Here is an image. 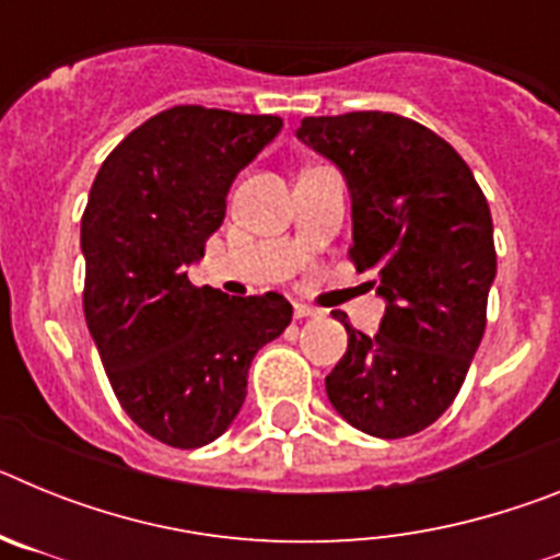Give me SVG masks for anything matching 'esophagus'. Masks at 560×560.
<instances>
[{
    "mask_svg": "<svg viewBox=\"0 0 560 560\" xmlns=\"http://www.w3.org/2000/svg\"><path fill=\"white\" fill-rule=\"evenodd\" d=\"M294 316L296 319H314V316H319V311L305 303H294Z\"/></svg>",
    "mask_w": 560,
    "mask_h": 560,
    "instance_id": "esophagus-1",
    "label": "esophagus"
}]
</instances>
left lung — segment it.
<instances>
[{"mask_svg": "<svg viewBox=\"0 0 560 560\" xmlns=\"http://www.w3.org/2000/svg\"><path fill=\"white\" fill-rule=\"evenodd\" d=\"M296 137L345 173L348 255L355 271H378L387 300L375 336L334 314L348 350L325 378L330 404L373 438L423 432L457 398L488 323L497 249L485 192L443 137L400 114L305 117Z\"/></svg>", "mask_w": 560, "mask_h": 560, "instance_id": "obj_1", "label": "left lung"}]
</instances>
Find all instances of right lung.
Masks as SVG:
<instances>
[{
    "label": "right lung",
    "mask_w": 560,
    "mask_h": 560,
    "mask_svg": "<svg viewBox=\"0 0 560 560\" xmlns=\"http://www.w3.org/2000/svg\"><path fill=\"white\" fill-rule=\"evenodd\" d=\"M283 128L275 114L173 106L106 156L81 219L83 314L128 418L173 448L226 432L255 353L291 323L285 296L192 285L226 192Z\"/></svg>",
    "instance_id": "add662e5"
}]
</instances>
